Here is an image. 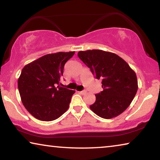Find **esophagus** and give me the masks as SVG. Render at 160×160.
<instances>
[{"label":"esophagus","instance_id":"esophagus-1","mask_svg":"<svg viewBox=\"0 0 160 160\" xmlns=\"http://www.w3.org/2000/svg\"><path fill=\"white\" fill-rule=\"evenodd\" d=\"M86 92H86L85 90H83V91H80V92H79V93H80L81 94H86Z\"/></svg>","mask_w":160,"mask_h":160}]
</instances>
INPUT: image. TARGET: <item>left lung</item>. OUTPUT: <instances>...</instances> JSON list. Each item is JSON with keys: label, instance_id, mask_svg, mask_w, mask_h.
<instances>
[{"label": "left lung", "instance_id": "8db88e82", "mask_svg": "<svg viewBox=\"0 0 160 160\" xmlns=\"http://www.w3.org/2000/svg\"><path fill=\"white\" fill-rule=\"evenodd\" d=\"M78 56L97 79L102 80L103 91L95 94L90 109L106 119L120 115L131 104L138 88L134 70L113 53L93 49L80 51Z\"/></svg>", "mask_w": 160, "mask_h": 160}]
</instances>
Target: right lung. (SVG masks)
Returning a JSON list of instances; mask_svg holds the SVG:
<instances>
[{"instance_id":"right-lung-1","label":"right lung","mask_w":160,"mask_h":160,"mask_svg":"<svg viewBox=\"0 0 160 160\" xmlns=\"http://www.w3.org/2000/svg\"><path fill=\"white\" fill-rule=\"evenodd\" d=\"M75 51L43 56L23 68L18 78L22 102L29 113L40 121L57 119L69 107L75 91L59 85L64 65Z\"/></svg>"}]
</instances>
